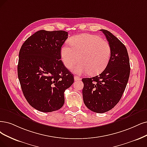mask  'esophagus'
<instances>
[{"label": "esophagus", "mask_w": 147, "mask_h": 147, "mask_svg": "<svg viewBox=\"0 0 147 147\" xmlns=\"http://www.w3.org/2000/svg\"><path fill=\"white\" fill-rule=\"evenodd\" d=\"M81 80V78H79V77H78V76H74V80L75 81H79V80Z\"/></svg>", "instance_id": "obj_1"}]
</instances>
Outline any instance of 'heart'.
Here are the masks:
<instances>
[{"mask_svg": "<svg viewBox=\"0 0 147 147\" xmlns=\"http://www.w3.org/2000/svg\"><path fill=\"white\" fill-rule=\"evenodd\" d=\"M70 47L65 45L61 50V59L67 68H72L77 74L88 73L97 74L104 70L109 62L111 47L108 42L96 35L82 34L76 36L69 41Z\"/></svg>", "mask_w": 147, "mask_h": 147, "instance_id": "b5f03b06", "label": "heart"}]
</instances>
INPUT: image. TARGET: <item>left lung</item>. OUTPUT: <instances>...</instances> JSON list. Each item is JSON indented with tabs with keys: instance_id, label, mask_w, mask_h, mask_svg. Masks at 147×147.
I'll return each instance as SVG.
<instances>
[{
	"instance_id": "obj_1",
	"label": "left lung",
	"mask_w": 147,
	"mask_h": 147,
	"mask_svg": "<svg viewBox=\"0 0 147 147\" xmlns=\"http://www.w3.org/2000/svg\"><path fill=\"white\" fill-rule=\"evenodd\" d=\"M111 47L106 68L99 75L83 78L84 102L91 111L103 113L110 111L120 100L128 83L130 65L127 50L111 32L100 30Z\"/></svg>"
}]
</instances>
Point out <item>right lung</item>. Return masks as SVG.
Instances as JSON below:
<instances>
[{
  "label": "right lung",
  "instance_id": "right-lung-1",
  "mask_svg": "<svg viewBox=\"0 0 147 147\" xmlns=\"http://www.w3.org/2000/svg\"><path fill=\"white\" fill-rule=\"evenodd\" d=\"M65 31L40 30L27 39L19 54L18 78L29 104L38 111L52 112L64 104V92L74 76L61 60L68 38Z\"/></svg>",
  "mask_w": 147,
  "mask_h": 147
}]
</instances>
